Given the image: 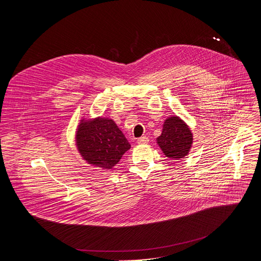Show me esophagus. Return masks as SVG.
<instances>
[{"label":"esophagus","instance_id":"obj_1","mask_svg":"<svg viewBox=\"0 0 261 261\" xmlns=\"http://www.w3.org/2000/svg\"><path fill=\"white\" fill-rule=\"evenodd\" d=\"M147 142H148V137H146V136H141L137 139L138 144H146Z\"/></svg>","mask_w":261,"mask_h":261}]
</instances>
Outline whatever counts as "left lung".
<instances>
[{"mask_svg":"<svg viewBox=\"0 0 261 261\" xmlns=\"http://www.w3.org/2000/svg\"><path fill=\"white\" fill-rule=\"evenodd\" d=\"M157 143L163 154L173 160L187 156L193 143V134L181 119L176 116L168 117L164 124Z\"/></svg>","mask_w":261,"mask_h":261,"instance_id":"1","label":"left lung"}]
</instances>
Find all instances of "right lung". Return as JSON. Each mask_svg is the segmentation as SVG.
<instances>
[{"label": "right lung", "instance_id": "obj_1", "mask_svg": "<svg viewBox=\"0 0 261 261\" xmlns=\"http://www.w3.org/2000/svg\"><path fill=\"white\" fill-rule=\"evenodd\" d=\"M75 139L83 159L103 169L113 168L131 147L117 124L106 118L82 120Z\"/></svg>", "mask_w": 261, "mask_h": 261}]
</instances>
